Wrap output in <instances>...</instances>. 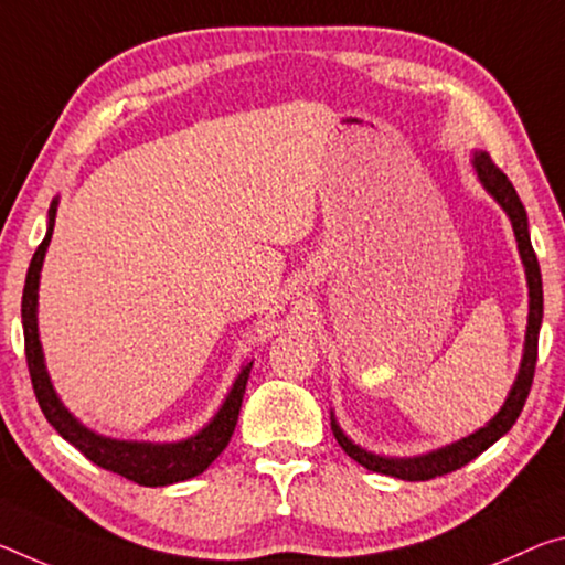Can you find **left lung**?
Returning a JSON list of instances; mask_svg holds the SVG:
<instances>
[{"instance_id": "8db88e82", "label": "left lung", "mask_w": 565, "mask_h": 565, "mask_svg": "<svg viewBox=\"0 0 565 565\" xmlns=\"http://www.w3.org/2000/svg\"><path fill=\"white\" fill-rule=\"evenodd\" d=\"M476 170L480 183L486 185V191L495 199L503 211L513 221V231L518 238V250H521L525 276H527V297H531V311H527V334H525V354L521 362V372H518V380L510 390L503 409L498 412L490 423L478 429L476 435L462 437L460 443H452L443 447V450H435L429 455H419V458H380V455H372L362 450L360 445H354L349 437L342 433V427L337 425V419H331V433H334L337 443L342 450L352 458L354 462L364 465L366 470L382 472V476H392L399 480H433L447 476V472L460 470L462 465L476 460L480 452H486L492 443H498L510 427L515 425L518 415L527 399V392H531L533 374H535V362H539V331L543 321V281H541V266L539 258H535V250L531 244V234H527V216L521 199H518L513 183L508 181V175L500 170L488 153H476Z\"/></svg>"}]
</instances>
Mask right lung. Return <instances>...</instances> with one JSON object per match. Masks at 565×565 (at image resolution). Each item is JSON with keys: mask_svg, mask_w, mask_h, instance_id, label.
<instances>
[{"mask_svg": "<svg viewBox=\"0 0 565 565\" xmlns=\"http://www.w3.org/2000/svg\"><path fill=\"white\" fill-rule=\"evenodd\" d=\"M55 211H57V201L50 205L47 236H44L38 250H34L30 268H26L24 291H22L24 354H26V366H30L34 397L40 402L42 415L47 417V423L55 427L70 445H75L89 462L100 465V468L110 472H118V476L138 482V486L160 488V486H173V482L201 476V472L209 468V465L216 460L223 450H226L231 435H234L241 402H244L248 372L254 362H248L244 370H241L226 402H223L218 415L213 417V423L209 427H203L199 435L191 437V440L173 443V445L125 443V440H110V437L89 433L87 427L79 425L77 419L62 407L55 390H52L47 372H44L42 347H40V334H38L40 268L44 262V250L50 246L52 228H55Z\"/></svg>", "mask_w": 565, "mask_h": 565, "instance_id": "obj_1", "label": "right lung"}]
</instances>
